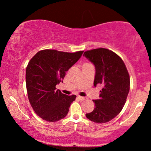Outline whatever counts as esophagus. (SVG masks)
<instances>
[{
	"instance_id": "1",
	"label": "esophagus",
	"mask_w": 151,
	"mask_h": 151,
	"mask_svg": "<svg viewBox=\"0 0 151 151\" xmlns=\"http://www.w3.org/2000/svg\"><path fill=\"white\" fill-rule=\"evenodd\" d=\"M78 98L80 100H81V101H83V100H85V98H84V97H82V96H78Z\"/></svg>"
}]
</instances>
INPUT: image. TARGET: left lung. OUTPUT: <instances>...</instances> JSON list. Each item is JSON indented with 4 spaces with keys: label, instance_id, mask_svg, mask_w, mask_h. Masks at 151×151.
<instances>
[{
    "label": "left lung",
    "instance_id": "1",
    "mask_svg": "<svg viewBox=\"0 0 151 151\" xmlns=\"http://www.w3.org/2000/svg\"><path fill=\"white\" fill-rule=\"evenodd\" d=\"M84 55L96 67L94 86L102 84L100 98L93 100L95 108L86 116L96 123H106L122 110L130 90V76L122 59L105 48L86 51Z\"/></svg>",
    "mask_w": 151,
    "mask_h": 151
}]
</instances>
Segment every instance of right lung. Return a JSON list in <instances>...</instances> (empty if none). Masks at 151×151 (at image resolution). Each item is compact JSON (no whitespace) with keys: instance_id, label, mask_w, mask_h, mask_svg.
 <instances>
[{"instance_id":"1","label":"right lung","mask_w":151,"mask_h":151,"mask_svg":"<svg viewBox=\"0 0 151 151\" xmlns=\"http://www.w3.org/2000/svg\"><path fill=\"white\" fill-rule=\"evenodd\" d=\"M84 51L64 52L54 49L39 51L26 69L28 99L35 113L44 120L55 122L67 115L76 95L67 96L55 86L63 81L67 71Z\"/></svg>"}]
</instances>
